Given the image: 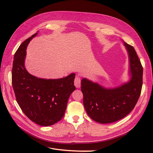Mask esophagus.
Returning a JSON list of instances; mask_svg holds the SVG:
<instances>
[{
    "label": "esophagus",
    "instance_id": "34e87169",
    "mask_svg": "<svg viewBox=\"0 0 153 153\" xmlns=\"http://www.w3.org/2000/svg\"><path fill=\"white\" fill-rule=\"evenodd\" d=\"M74 84H75V85L76 87L79 88L81 85V78L80 76H76L75 78V80H74Z\"/></svg>",
    "mask_w": 153,
    "mask_h": 153
}]
</instances>
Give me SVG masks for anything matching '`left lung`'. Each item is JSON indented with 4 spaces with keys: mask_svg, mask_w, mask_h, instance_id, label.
<instances>
[{
    "mask_svg": "<svg viewBox=\"0 0 153 153\" xmlns=\"http://www.w3.org/2000/svg\"><path fill=\"white\" fill-rule=\"evenodd\" d=\"M129 59L131 79L123 85L106 89L86 78L81 81L83 103L88 115L96 122L111 123L130 113L139 98L142 87L143 68L135 50L124 43Z\"/></svg>",
    "mask_w": 153,
    "mask_h": 153,
    "instance_id": "1",
    "label": "left lung"
}]
</instances>
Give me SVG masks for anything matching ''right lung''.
Listing matches in <instances>:
<instances>
[{"mask_svg": "<svg viewBox=\"0 0 153 153\" xmlns=\"http://www.w3.org/2000/svg\"><path fill=\"white\" fill-rule=\"evenodd\" d=\"M37 34L24 41L14 55L12 85L17 103L26 116L40 126H48L63 117L69 96L76 89L75 74L60 79H44L28 73L24 65L26 49Z\"/></svg>", "mask_w": 153, "mask_h": 153, "instance_id": "right-lung-1", "label": "right lung"}]
</instances>
